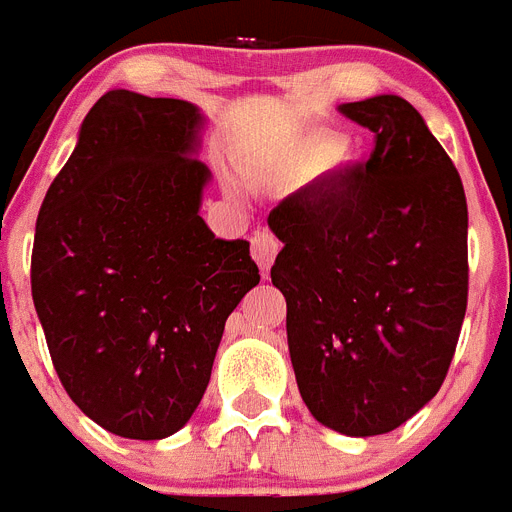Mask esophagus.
<instances>
[{"label":"esophagus","mask_w":512,"mask_h":512,"mask_svg":"<svg viewBox=\"0 0 512 512\" xmlns=\"http://www.w3.org/2000/svg\"><path fill=\"white\" fill-rule=\"evenodd\" d=\"M278 249H281V244H278V239L270 231H257L252 236V257H255V263L260 265L263 273L270 270V265H273V260L278 255Z\"/></svg>","instance_id":"esophagus-1"}]
</instances>
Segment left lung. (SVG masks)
<instances>
[{
  "label": "left lung",
  "mask_w": 512,
  "mask_h": 512,
  "mask_svg": "<svg viewBox=\"0 0 512 512\" xmlns=\"http://www.w3.org/2000/svg\"><path fill=\"white\" fill-rule=\"evenodd\" d=\"M375 132L367 163L325 174L268 216L270 268L302 401L349 437L393 432L453 362L468 302L461 176L401 96L338 106Z\"/></svg>",
  "instance_id": "1"
}]
</instances>
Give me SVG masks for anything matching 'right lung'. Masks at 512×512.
<instances>
[{
    "mask_svg": "<svg viewBox=\"0 0 512 512\" xmlns=\"http://www.w3.org/2000/svg\"><path fill=\"white\" fill-rule=\"evenodd\" d=\"M203 114L109 90L38 210L30 289L75 406L119 437L163 440L195 414L226 317L260 283L244 239L200 218Z\"/></svg>",
    "mask_w": 512,
    "mask_h": 512,
    "instance_id": "1",
    "label": "right lung"
}]
</instances>
